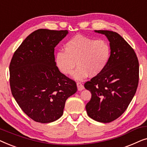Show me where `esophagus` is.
Wrapping results in <instances>:
<instances>
[{
    "label": "esophagus",
    "mask_w": 147,
    "mask_h": 147,
    "mask_svg": "<svg viewBox=\"0 0 147 147\" xmlns=\"http://www.w3.org/2000/svg\"><path fill=\"white\" fill-rule=\"evenodd\" d=\"M77 87H78V90L79 91H82L84 89V86L82 85V84L80 83V82H78L77 83Z\"/></svg>",
    "instance_id": "esophagus-1"
}]
</instances>
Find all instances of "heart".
Returning <instances> with one entry per match:
<instances>
[{"label":"heart","mask_w":147,"mask_h":147,"mask_svg":"<svg viewBox=\"0 0 147 147\" xmlns=\"http://www.w3.org/2000/svg\"><path fill=\"white\" fill-rule=\"evenodd\" d=\"M64 50L56 53L55 63L65 75L71 74L77 64L78 68L72 74L76 80L99 75L105 69L111 55V48L106 40L80 35L68 40Z\"/></svg>","instance_id":"b5f03b06"}]
</instances>
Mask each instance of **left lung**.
<instances>
[{
    "label": "left lung",
    "instance_id": "obj_1",
    "mask_svg": "<svg viewBox=\"0 0 147 147\" xmlns=\"http://www.w3.org/2000/svg\"><path fill=\"white\" fill-rule=\"evenodd\" d=\"M94 32L107 37L111 55L105 69L84 84L92 94L86 109L93 120L107 123L120 117L135 95L139 64L134 49L119 34L106 30Z\"/></svg>",
    "mask_w": 147,
    "mask_h": 147
}]
</instances>
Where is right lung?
Segmentation results:
<instances>
[{
  "label": "right lung",
  "mask_w": 147,
  "mask_h": 147,
  "mask_svg": "<svg viewBox=\"0 0 147 147\" xmlns=\"http://www.w3.org/2000/svg\"><path fill=\"white\" fill-rule=\"evenodd\" d=\"M67 30L41 29L30 34L15 52L9 66L16 102L34 121L49 123L63 115L66 100L77 92L76 82L56 66L54 48Z\"/></svg>",
  "instance_id": "1"
}]
</instances>
